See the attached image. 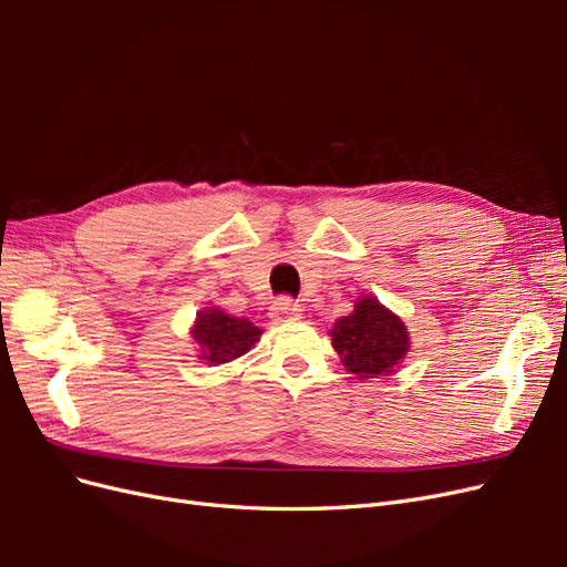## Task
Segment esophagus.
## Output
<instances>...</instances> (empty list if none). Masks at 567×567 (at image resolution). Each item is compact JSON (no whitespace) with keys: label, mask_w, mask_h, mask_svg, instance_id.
<instances>
[{"label":"esophagus","mask_w":567,"mask_h":567,"mask_svg":"<svg viewBox=\"0 0 567 567\" xmlns=\"http://www.w3.org/2000/svg\"><path fill=\"white\" fill-rule=\"evenodd\" d=\"M302 317V310L300 305H296L290 298H281L274 302L271 307V319L277 323H284V321H298Z\"/></svg>","instance_id":"1"}]
</instances>
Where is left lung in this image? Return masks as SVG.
<instances>
[{"label":"left lung","instance_id":"8db88e82","mask_svg":"<svg viewBox=\"0 0 567 567\" xmlns=\"http://www.w3.org/2000/svg\"><path fill=\"white\" fill-rule=\"evenodd\" d=\"M329 333L342 367L359 381L394 373L411 348L402 317L388 310L373 293L359 296L354 310L340 317Z\"/></svg>","mask_w":567,"mask_h":567}]
</instances>
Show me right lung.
Returning <instances> with one entry per match:
<instances>
[{
  "label": "right lung",
  "mask_w": 567,
  "mask_h": 567,
  "mask_svg": "<svg viewBox=\"0 0 567 567\" xmlns=\"http://www.w3.org/2000/svg\"><path fill=\"white\" fill-rule=\"evenodd\" d=\"M192 338L196 342L198 359L208 367L229 364L246 354L262 336V329L248 317H231L217 305L203 307L192 323Z\"/></svg>",
  "instance_id": "1"
}]
</instances>
